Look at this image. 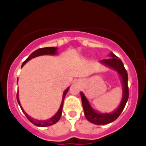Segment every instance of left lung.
<instances>
[{"instance_id":"1","label":"left lung","mask_w":146,"mask_h":146,"mask_svg":"<svg viewBox=\"0 0 146 146\" xmlns=\"http://www.w3.org/2000/svg\"><path fill=\"white\" fill-rule=\"evenodd\" d=\"M108 56L110 58L102 60L99 61V63L109 69L115 71L118 74L120 78H121V85H122V91H122V98H121L120 104L114 111L111 112V113H100V112L96 111V110H94L91 107L84 94L80 92L85 116L87 118L88 121L96 125L108 124V123L115 121L118 118L121 112L123 111L129 98V89L128 84H127L128 75H127V72H126L124 66H123V62L112 52H110Z\"/></svg>"}]
</instances>
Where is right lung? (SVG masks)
I'll return each mask as SVG.
<instances>
[{"label": "right lung", "mask_w": 146, "mask_h": 146, "mask_svg": "<svg viewBox=\"0 0 146 146\" xmlns=\"http://www.w3.org/2000/svg\"><path fill=\"white\" fill-rule=\"evenodd\" d=\"M58 47H44V48H40L38 49V50H35L34 52H32L31 55L28 56V58L25 60V61L23 63V65H22V67L23 66L25 65L26 64L27 62L29 61L30 60H31L32 58H34L36 57H38V56H40V55H58ZM17 82H18V79ZM69 87L67 88L66 89L65 91H64V94H63V97H62V101L61 103H60V108H59L58 110L55 115H54L53 116L51 117V118H48V119H46V120H38V119H35V118H32L31 117L30 115H28L25 111L23 110V107H22L21 104H20V99H19V92H17V101L18 104L20 106L21 108L22 111L24 113V114L25 115V116L27 117L28 120L30 121V122H31L33 124H34L35 126H39V127H46V126H51V125H53L55 123H56L58 121H59L60 119V116H61V114H62V109H63V105H64V99H65V96H66V94H67L68 91H69Z\"/></svg>", "instance_id": "1"}]
</instances>
